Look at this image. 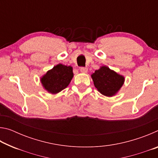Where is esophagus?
Wrapping results in <instances>:
<instances>
[{"mask_svg":"<svg viewBox=\"0 0 158 158\" xmlns=\"http://www.w3.org/2000/svg\"><path fill=\"white\" fill-rule=\"evenodd\" d=\"M80 72L82 73H86L88 72V68H85V67H81V68H80Z\"/></svg>","mask_w":158,"mask_h":158,"instance_id":"34e87169","label":"esophagus"}]
</instances>
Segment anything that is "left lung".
I'll list each match as a JSON object with an SVG mask.
<instances>
[{"label":"left lung","instance_id":"1","mask_svg":"<svg viewBox=\"0 0 158 158\" xmlns=\"http://www.w3.org/2000/svg\"><path fill=\"white\" fill-rule=\"evenodd\" d=\"M92 79L96 89L107 97L114 95L118 91L124 83V77L111 70L108 67L102 66L95 70Z\"/></svg>","mask_w":158,"mask_h":158}]
</instances>
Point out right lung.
I'll use <instances>...</instances> for the list:
<instances>
[{"mask_svg":"<svg viewBox=\"0 0 158 158\" xmlns=\"http://www.w3.org/2000/svg\"><path fill=\"white\" fill-rule=\"evenodd\" d=\"M73 77V68L71 66L58 64L47 72L41 79V81L48 92L55 94L65 89Z\"/></svg>","mask_w":158,"mask_h":158,"instance_id":"obj_1","label":"right lung"}]
</instances>
